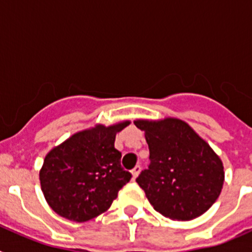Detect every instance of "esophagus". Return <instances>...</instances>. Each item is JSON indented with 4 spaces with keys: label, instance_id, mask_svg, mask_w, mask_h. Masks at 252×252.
<instances>
[{
    "label": "esophagus",
    "instance_id": "34e87169",
    "mask_svg": "<svg viewBox=\"0 0 252 252\" xmlns=\"http://www.w3.org/2000/svg\"><path fill=\"white\" fill-rule=\"evenodd\" d=\"M140 170H141V166H140V165H136V166H135V168L132 169V170H131V173H132V178H133V179H136L137 175L140 174Z\"/></svg>",
    "mask_w": 252,
    "mask_h": 252
}]
</instances>
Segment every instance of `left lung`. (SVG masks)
I'll return each mask as SVG.
<instances>
[{"label":"left lung","mask_w":252,"mask_h":252,"mask_svg":"<svg viewBox=\"0 0 252 252\" xmlns=\"http://www.w3.org/2000/svg\"><path fill=\"white\" fill-rule=\"evenodd\" d=\"M145 131L150 165L136 182L155 211L178 221L199 217L220 197L223 164L212 148L179 119L136 120Z\"/></svg>","instance_id":"1"}]
</instances>
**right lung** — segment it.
Here are the masks:
<instances>
[{"label": "right lung", "mask_w": 252, "mask_h": 252, "mask_svg": "<svg viewBox=\"0 0 252 252\" xmlns=\"http://www.w3.org/2000/svg\"><path fill=\"white\" fill-rule=\"evenodd\" d=\"M130 121L95 125L51 149L40 170V184L50 208L62 217L86 222L106 212L128 183L131 173L121 166L116 133Z\"/></svg>", "instance_id": "1"}]
</instances>
